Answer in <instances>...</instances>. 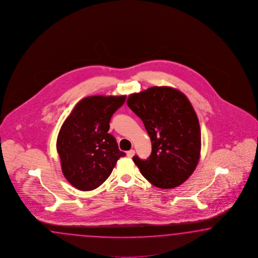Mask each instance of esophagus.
I'll return each mask as SVG.
<instances>
[{"instance_id": "1", "label": "esophagus", "mask_w": 258, "mask_h": 258, "mask_svg": "<svg viewBox=\"0 0 258 258\" xmlns=\"http://www.w3.org/2000/svg\"><path fill=\"white\" fill-rule=\"evenodd\" d=\"M126 154H127L128 157H133L135 155V151L134 150H130V151L126 152Z\"/></svg>"}]
</instances>
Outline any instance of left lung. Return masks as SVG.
<instances>
[{"mask_svg":"<svg viewBox=\"0 0 258 258\" xmlns=\"http://www.w3.org/2000/svg\"><path fill=\"white\" fill-rule=\"evenodd\" d=\"M127 106L152 140L149 158L133 157L143 177L162 189L183 183L199 164L201 150L199 119L190 101L174 88L152 87L130 94Z\"/></svg>","mask_w":258,"mask_h":258,"instance_id":"8db88e82","label":"left lung"}]
</instances>
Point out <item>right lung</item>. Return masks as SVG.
<instances>
[{"label": "right lung", "instance_id": "obj_1", "mask_svg": "<svg viewBox=\"0 0 258 258\" xmlns=\"http://www.w3.org/2000/svg\"><path fill=\"white\" fill-rule=\"evenodd\" d=\"M126 96H89L74 107L60 127L57 152L61 171L67 180L80 191L99 187L112 172L120 152L117 141L108 134L115 111Z\"/></svg>", "mask_w": 258, "mask_h": 258}]
</instances>
